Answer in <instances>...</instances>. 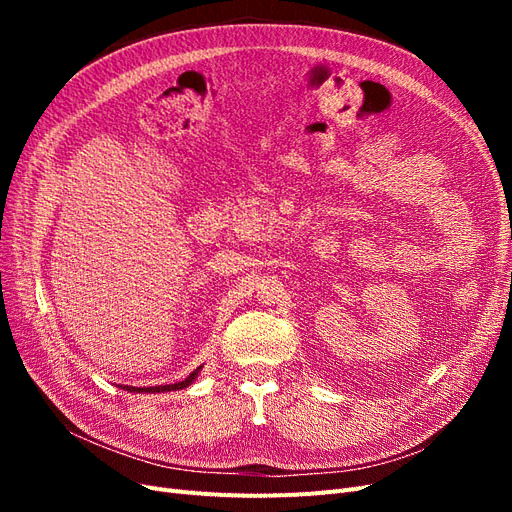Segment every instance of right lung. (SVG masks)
<instances>
[{
    "label": "right lung",
    "instance_id": "1",
    "mask_svg": "<svg viewBox=\"0 0 512 512\" xmlns=\"http://www.w3.org/2000/svg\"><path fill=\"white\" fill-rule=\"evenodd\" d=\"M203 369V365L196 367L192 374L181 380V382H175V384H160V386H123V391H130V393H166V391H181V389H188V386L196 380L198 371Z\"/></svg>",
    "mask_w": 512,
    "mask_h": 512
}]
</instances>
